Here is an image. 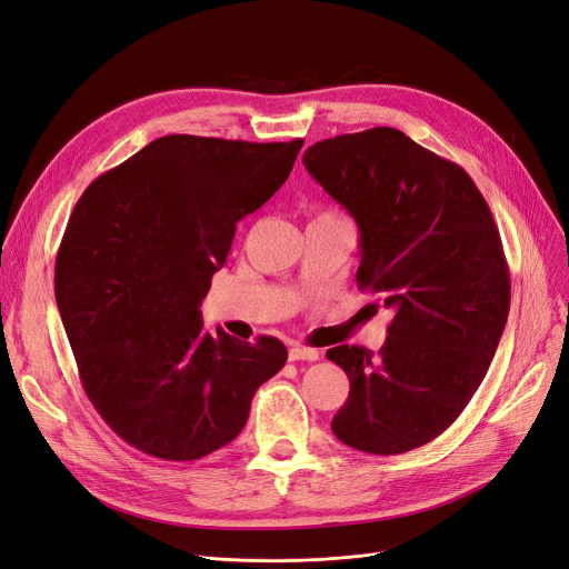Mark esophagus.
<instances>
[{
    "mask_svg": "<svg viewBox=\"0 0 569 569\" xmlns=\"http://www.w3.org/2000/svg\"><path fill=\"white\" fill-rule=\"evenodd\" d=\"M321 351L313 349V347H305V345H292L288 349V359L290 361H319Z\"/></svg>",
    "mask_w": 569,
    "mask_h": 569,
    "instance_id": "1",
    "label": "esophagus"
}]
</instances>
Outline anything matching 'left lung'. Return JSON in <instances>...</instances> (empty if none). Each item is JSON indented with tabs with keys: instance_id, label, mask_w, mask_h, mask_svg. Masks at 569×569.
<instances>
[{
	"instance_id": "left-lung-1",
	"label": "left lung",
	"mask_w": 569,
	"mask_h": 569,
	"mask_svg": "<svg viewBox=\"0 0 569 569\" xmlns=\"http://www.w3.org/2000/svg\"><path fill=\"white\" fill-rule=\"evenodd\" d=\"M302 161L361 229L359 290L393 311L377 356L328 349L349 377L330 429L370 455L427 446L469 406L507 326L511 273L490 206L465 168L389 126L321 140Z\"/></svg>"
}]
</instances>
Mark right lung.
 Masks as SVG:
<instances>
[{
    "instance_id": "add662e5",
    "label": "right lung",
    "mask_w": 569,
    "mask_h": 569,
    "mask_svg": "<svg viewBox=\"0 0 569 569\" xmlns=\"http://www.w3.org/2000/svg\"><path fill=\"white\" fill-rule=\"evenodd\" d=\"M305 140L163 136L96 178L56 256V302L98 415L131 448L194 461L246 427L281 340L203 330L199 305L237 222L286 182Z\"/></svg>"
}]
</instances>
